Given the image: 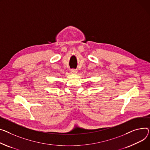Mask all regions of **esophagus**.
Segmentation results:
<instances>
[{"mask_svg":"<svg viewBox=\"0 0 150 150\" xmlns=\"http://www.w3.org/2000/svg\"><path fill=\"white\" fill-rule=\"evenodd\" d=\"M71 72L72 74H76L78 72V71H77V70L73 69H71Z\"/></svg>","mask_w":150,"mask_h":150,"instance_id":"obj_1","label":"esophagus"}]
</instances>
